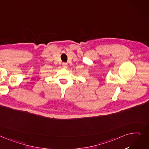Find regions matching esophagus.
I'll list each match as a JSON object with an SVG mask.
<instances>
[{
  "mask_svg": "<svg viewBox=\"0 0 149 149\" xmlns=\"http://www.w3.org/2000/svg\"><path fill=\"white\" fill-rule=\"evenodd\" d=\"M62 66H63V67L64 68H67V67H68V64H67L66 63H62Z\"/></svg>",
  "mask_w": 149,
  "mask_h": 149,
  "instance_id": "34e87169",
  "label": "esophagus"
}]
</instances>
